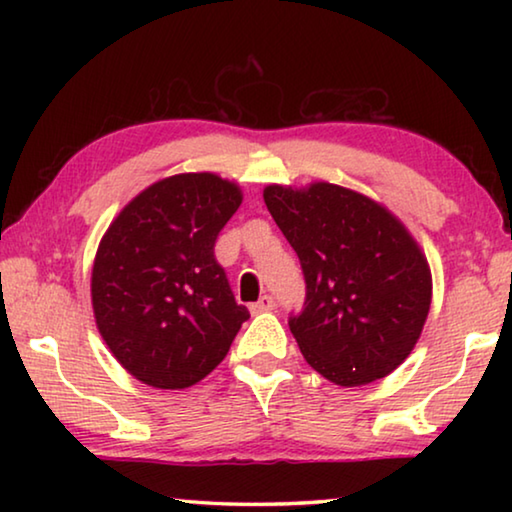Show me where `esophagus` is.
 <instances>
[{"instance_id": "esophagus-1", "label": "esophagus", "mask_w": 512, "mask_h": 512, "mask_svg": "<svg viewBox=\"0 0 512 512\" xmlns=\"http://www.w3.org/2000/svg\"><path fill=\"white\" fill-rule=\"evenodd\" d=\"M275 309V298L273 296H262L257 302L250 305V314H264V311Z\"/></svg>"}]
</instances>
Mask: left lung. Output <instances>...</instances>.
<instances>
[{
    "instance_id": "8db88e82",
    "label": "left lung",
    "mask_w": 512,
    "mask_h": 512,
    "mask_svg": "<svg viewBox=\"0 0 512 512\" xmlns=\"http://www.w3.org/2000/svg\"><path fill=\"white\" fill-rule=\"evenodd\" d=\"M264 203L305 273V307L289 318L302 357L345 388L391 375L431 305L418 241L384 205L332 183L268 185Z\"/></svg>"
}]
</instances>
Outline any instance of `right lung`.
I'll return each mask as SVG.
<instances>
[{"instance_id":"obj_1","label":"right lung","mask_w":512,"mask_h":512,"mask_svg":"<svg viewBox=\"0 0 512 512\" xmlns=\"http://www.w3.org/2000/svg\"><path fill=\"white\" fill-rule=\"evenodd\" d=\"M241 198L216 173H178L137 194L103 235L92 266L94 320L112 357L142 384L194 386L250 318L214 259Z\"/></svg>"}]
</instances>
